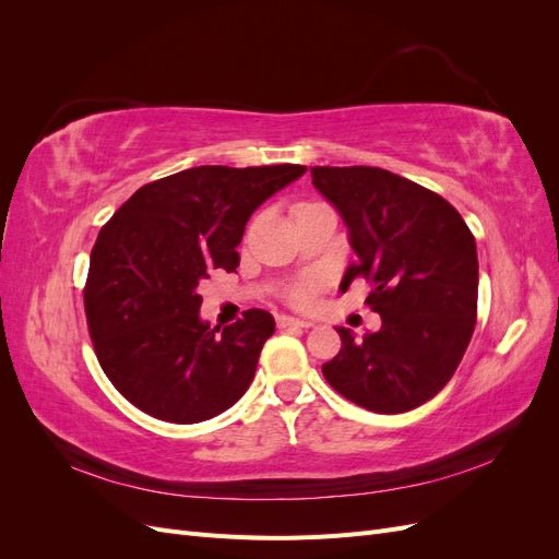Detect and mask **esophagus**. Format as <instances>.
<instances>
[{
    "mask_svg": "<svg viewBox=\"0 0 559 559\" xmlns=\"http://www.w3.org/2000/svg\"><path fill=\"white\" fill-rule=\"evenodd\" d=\"M277 326L286 329V326H296V329H312L314 321L310 319H300V317H292V314H280L277 317Z\"/></svg>",
    "mask_w": 559,
    "mask_h": 559,
    "instance_id": "esophagus-1",
    "label": "esophagus"
}]
</instances>
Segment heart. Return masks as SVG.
Returning <instances> with one entry per match:
<instances>
[{
	"mask_svg": "<svg viewBox=\"0 0 559 559\" xmlns=\"http://www.w3.org/2000/svg\"><path fill=\"white\" fill-rule=\"evenodd\" d=\"M317 289H319V280L317 277H308V280L298 282L296 286H292L289 298L296 302V306H310V302L314 300Z\"/></svg>",
	"mask_w": 559,
	"mask_h": 559,
	"instance_id": "obj_1",
	"label": "heart"
}]
</instances>
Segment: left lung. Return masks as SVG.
Segmentation results:
<instances>
[{"mask_svg": "<svg viewBox=\"0 0 559 559\" xmlns=\"http://www.w3.org/2000/svg\"><path fill=\"white\" fill-rule=\"evenodd\" d=\"M314 189L343 216L357 263L341 282H373L366 302L382 326L321 366L329 384L366 411H413L448 384L478 310V251L445 198L382 167H312Z\"/></svg>", "mask_w": 559, "mask_h": 559, "instance_id": "obj_1", "label": "left lung"}]
</instances>
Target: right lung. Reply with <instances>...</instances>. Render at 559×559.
Wrapping results in <instances>:
<instances>
[{
  "mask_svg": "<svg viewBox=\"0 0 559 559\" xmlns=\"http://www.w3.org/2000/svg\"><path fill=\"white\" fill-rule=\"evenodd\" d=\"M306 170L191 167L142 186L99 230L83 302L97 361L132 405L195 425L247 392L275 319L247 310L212 329L198 286L214 267H238L249 216Z\"/></svg>",
  "mask_w": 559,
  "mask_h": 559,
  "instance_id": "right-lung-1",
  "label": "right lung"
}]
</instances>
